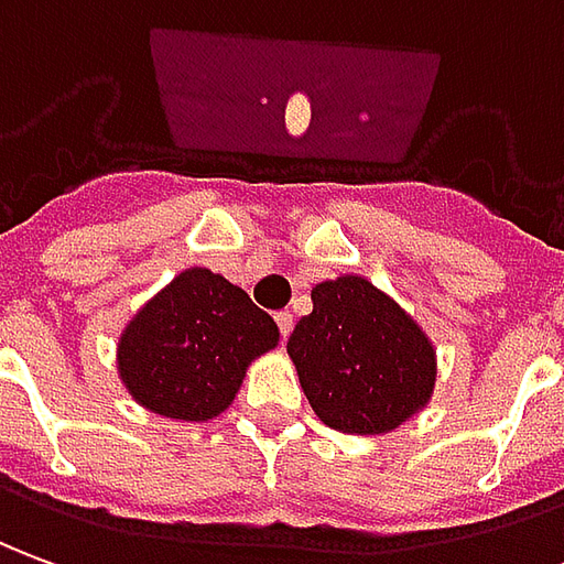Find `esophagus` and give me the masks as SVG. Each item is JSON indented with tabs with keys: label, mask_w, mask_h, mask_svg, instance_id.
I'll return each instance as SVG.
<instances>
[{
	"label": "esophagus",
	"mask_w": 564,
	"mask_h": 564,
	"mask_svg": "<svg viewBox=\"0 0 564 564\" xmlns=\"http://www.w3.org/2000/svg\"><path fill=\"white\" fill-rule=\"evenodd\" d=\"M275 325H279V332H282V340L289 337L291 328H294V316H291L289 310H282V313H275Z\"/></svg>",
	"instance_id": "1"
}]
</instances>
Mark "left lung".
Wrapping results in <instances>:
<instances>
[{
    "mask_svg": "<svg viewBox=\"0 0 564 564\" xmlns=\"http://www.w3.org/2000/svg\"><path fill=\"white\" fill-rule=\"evenodd\" d=\"M289 356L325 426L380 436L426 408L436 349L417 322L365 275L313 289V313L294 325Z\"/></svg>",
    "mask_w": 564,
    "mask_h": 564,
    "instance_id": "left-lung-1",
    "label": "left lung"
}]
</instances>
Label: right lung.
<instances>
[{"label": "right lung", "instance_id": "right-lung-1", "mask_svg": "<svg viewBox=\"0 0 564 564\" xmlns=\"http://www.w3.org/2000/svg\"><path fill=\"white\" fill-rule=\"evenodd\" d=\"M275 344L270 313L220 273L189 267L134 313L116 365L138 405L199 423L232 405L248 365Z\"/></svg>", "mask_w": 564, "mask_h": 564}]
</instances>
